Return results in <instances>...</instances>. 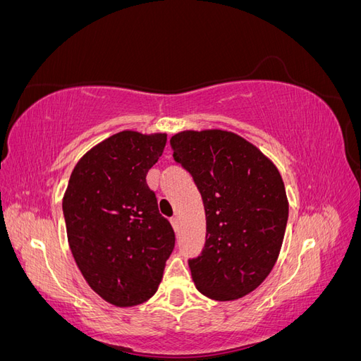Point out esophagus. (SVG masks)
<instances>
[{
    "label": "esophagus",
    "instance_id": "34e87169",
    "mask_svg": "<svg viewBox=\"0 0 361 361\" xmlns=\"http://www.w3.org/2000/svg\"><path fill=\"white\" fill-rule=\"evenodd\" d=\"M170 223H171L174 231H178V228H179V218L178 216H171L170 218Z\"/></svg>",
    "mask_w": 361,
    "mask_h": 361
}]
</instances>
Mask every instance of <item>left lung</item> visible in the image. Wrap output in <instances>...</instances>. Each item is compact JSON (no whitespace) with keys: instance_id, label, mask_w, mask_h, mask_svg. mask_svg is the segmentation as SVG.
Wrapping results in <instances>:
<instances>
[{"instance_id":"left-lung-1","label":"left lung","mask_w":361,"mask_h":361,"mask_svg":"<svg viewBox=\"0 0 361 361\" xmlns=\"http://www.w3.org/2000/svg\"><path fill=\"white\" fill-rule=\"evenodd\" d=\"M170 143L206 212L204 248L188 262L194 285L215 301L243 298L262 285L280 255L289 214L281 174L231 130H182Z\"/></svg>"}]
</instances>
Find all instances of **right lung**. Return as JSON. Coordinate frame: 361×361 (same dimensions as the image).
I'll list each match as a JSON object with an SVG mask.
<instances>
[{
  "mask_svg": "<svg viewBox=\"0 0 361 361\" xmlns=\"http://www.w3.org/2000/svg\"><path fill=\"white\" fill-rule=\"evenodd\" d=\"M167 134L122 130L76 162L63 197L73 259L89 286L116 307H133L158 290L174 232L158 211L146 174Z\"/></svg>",
  "mask_w": 361,
  "mask_h": 361,
  "instance_id": "right-lung-1",
  "label": "right lung"
}]
</instances>
